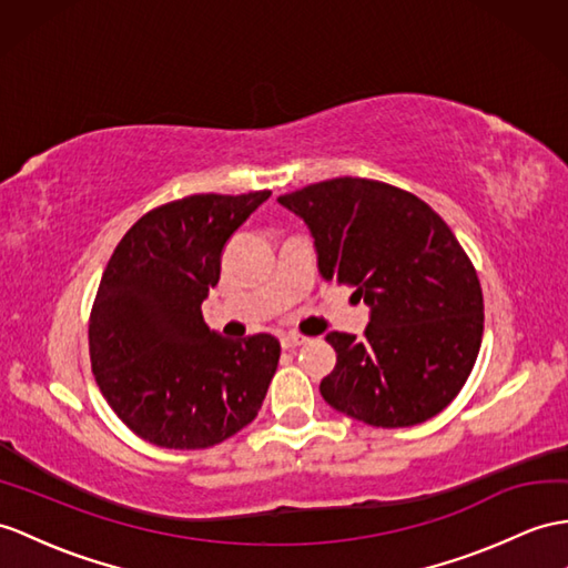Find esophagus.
Returning <instances> with one entry per match:
<instances>
[{
  "instance_id": "obj_1",
  "label": "esophagus",
  "mask_w": 568,
  "mask_h": 568,
  "mask_svg": "<svg viewBox=\"0 0 568 568\" xmlns=\"http://www.w3.org/2000/svg\"><path fill=\"white\" fill-rule=\"evenodd\" d=\"M301 344H306V337L296 335V332H288V335H282V347L284 349H296Z\"/></svg>"
}]
</instances>
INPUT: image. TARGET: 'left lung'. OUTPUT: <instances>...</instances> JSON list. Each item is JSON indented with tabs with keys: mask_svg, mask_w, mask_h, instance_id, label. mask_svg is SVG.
Here are the masks:
<instances>
[{
	"mask_svg": "<svg viewBox=\"0 0 568 568\" xmlns=\"http://www.w3.org/2000/svg\"><path fill=\"white\" fill-rule=\"evenodd\" d=\"M308 226L325 282L356 286L362 339L325 337L337 364L321 381L329 407L371 426L436 417L473 371L484 329L473 262L432 206L366 178H335L282 195Z\"/></svg>",
	"mask_w": 568,
	"mask_h": 568,
	"instance_id": "1",
	"label": "left lung"
}]
</instances>
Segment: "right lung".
<instances>
[{
    "label": "right lung",
    "instance_id": "obj_1",
    "mask_svg": "<svg viewBox=\"0 0 568 568\" xmlns=\"http://www.w3.org/2000/svg\"><path fill=\"white\" fill-rule=\"evenodd\" d=\"M270 190L190 195L144 214L103 272L89 325L95 383L136 436L197 450L251 424L280 364L272 335L231 339L204 323L221 255Z\"/></svg>",
    "mask_w": 568,
    "mask_h": 568
}]
</instances>
